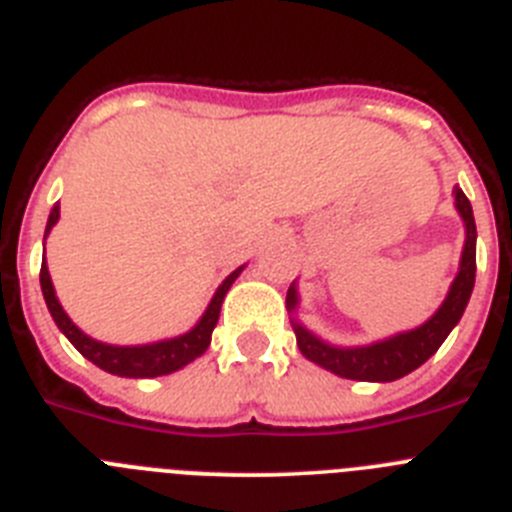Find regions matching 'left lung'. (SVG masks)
I'll return each mask as SVG.
<instances>
[{
  "instance_id": "8db88e82",
  "label": "left lung",
  "mask_w": 512,
  "mask_h": 512,
  "mask_svg": "<svg viewBox=\"0 0 512 512\" xmlns=\"http://www.w3.org/2000/svg\"><path fill=\"white\" fill-rule=\"evenodd\" d=\"M454 207L464 220V251H461L459 271L451 282L449 295L431 318L418 328L402 330L366 346H336L315 336L295 318L300 307V292H297V282H292L287 292V310L292 312V328H295L302 356L338 377L356 379V382H395L431 359L467 310L474 289V274H477V225H474L467 194L459 187H454Z\"/></svg>"
}]
</instances>
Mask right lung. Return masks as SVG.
Segmentation results:
<instances>
[{"mask_svg":"<svg viewBox=\"0 0 512 512\" xmlns=\"http://www.w3.org/2000/svg\"><path fill=\"white\" fill-rule=\"evenodd\" d=\"M58 217H61V207H58L56 202L51 215H48L45 238H48V233L53 230V225L58 223ZM243 269H246V264L238 266L230 277H225V282L217 287L210 305L202 312V318L194 323L192 330H187L182 336L164 338V341L140 343V346H112V343H102L97 341V338L87 336V333L66 315V310H63L61 302H58L56 289H53L51 282V271H48V264H45V261L43 266H40V289H43L45 305H48L51 318L56 320L58 330L74 343V348L84 356V359H89L94 366L104 369V372L117 374V377L146 379L179 372V369H184V366L192 364L194 359H200V356L205 354L207 346H210L212 330H215L217 318H220V307H223L225 295H228V289L233 287V282L238 279V274H241Z\"/></svg>","mask_w":512,"mask_h":512,"instance_id":"add662e5","label":"right lung"}]
</instances>
